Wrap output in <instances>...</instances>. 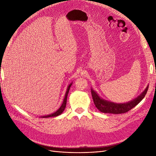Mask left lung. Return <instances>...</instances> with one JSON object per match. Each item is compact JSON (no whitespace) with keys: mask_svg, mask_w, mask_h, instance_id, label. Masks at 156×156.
<instances>
[{"mask_svg":"<svg viewBox=\"0 0 156 156\" xmlns=\"http://www.w3.org/2000/svg\"><path fill=\"white\" fill-rule=\"evenodd\" d=\"M148 86H147L144 91L139 96L135 98V100L126 103H115L103 100L92 89H91V93L94 104H95L96 108L99 111L104 113L122 114V113L128 112L131 108H133L136 105H138L144 98L146 92L148 91Z\"/></svg>","mask_w":156,"mask_h":156,"instance_id":"obj_1","label":"left lung"}]
</instances>
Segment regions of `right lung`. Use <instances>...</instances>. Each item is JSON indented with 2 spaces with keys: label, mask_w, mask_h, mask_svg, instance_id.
Wrapping results in <instances>:
<instances>
[{
  "label": "right lung",
  "mask_w": 156,
  "mask_h": 156,
  "mask_svg": "<svg viewBox=\"0 0 156 156\" xmlns=\"http://www.w3.org/2000/svg\"><path fill=\"white\" fill-rule=\"evenodd\" d=\"M72 83H71L68 86V89L66 90V95H65V97H64V101L62 103V105H61V107L58 108V110L56 111V112H55L54 113H52L51 115H47V116H42L41 118H49V117H55V116H57L60 115H61L62 113V112L64 111L65 108H66V102H67V97H68V92H69V88L71 87V86H72Z\"/></svg>",
  "instance_id": "add662e5"
}]
</instances>
